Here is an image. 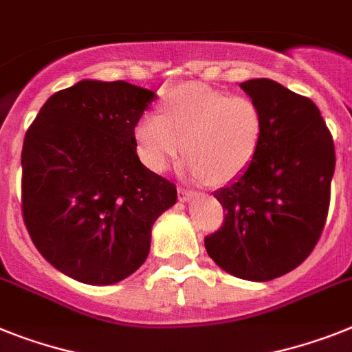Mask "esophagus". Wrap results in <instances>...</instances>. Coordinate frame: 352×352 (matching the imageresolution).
<instances>
[{
	"mask_svg": "<svg viewBox=\"0 0 352 352\" xmlns=\"http://www.w3.org/2000/svg\"><path fill=\"white\" fill-rule=\"evenodd\" d=\"M195 197V191L190 190V188H179V200H182V202H188V200H191Z\"/></svg>",
	"mask_w": 352,
	"mask_h": 352,
	"instance_id": "obj_1",
	"label": "esophagus"
}]
</instances>
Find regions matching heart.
Returning a JSON list of instances; mask_svg holds the SVG:
<instances>
[{"mask_svg": "<svg viewBox=\"0 0 352 352\" xmlns=\"http://www.w3.org/2000/svg\"><path fill=\"white\" fill-rule=\"evenodd\" d=\"M159 111L134 126L138 155L153 171L166 170L184 143L186 170L223 184L249 170L261 148L265 114L249 94L184 84L162 94Z\"/></svg>", "mask_w": 352, "mask_h": 352, "instance_id": "1", "label": "heart"}]
</instances>
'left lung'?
Returning a JSON list of instances; mask_svg holds the SVG:
<instances>
[{"instance_id": "obj_1", "label": "left lung", "mask_w": 352, "mask_h": 352, "mask_svg": "<svg viewBox=\"0 0 352 352\" xmlns=\"http://www.w3.org/2000/svg\"><path fill=\"white\" fill-rule=\"evenodd\" d=\"M240 87L261 105L265 135L249 170L214 191L226 218L204 245L209 258L232 276L270 281L299 267L324 231L335 143L306 96L268 78Z\"/></svg>"}]
</instances>
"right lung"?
I'll return each mask as SVG.
<instances>
[{"mask_svg":"<svg viewBox=\"0 0 352 352\" xmlns=\"http://www.w3.org/2000/svg\"><path fill=\"white\" fill-rule=\"evenodd\" d=\"M155 93L82 80L50 96L21 152V209L43 258L85 285H114L150 252L177 188L143 166L134 126Z\"/></svg>","mask_w":352,"mask_h":352,"instance_id":"right-lung-1","label":"right lung"}]
</instances>
